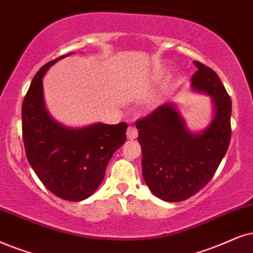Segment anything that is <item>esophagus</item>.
<instances>
[{"mask_svg":"<svg viewBox=\"0 0 253 253\" xmlns=\"http://www.w3.org/2000/svg\"><path fill=\"white\" fill-rule=\"evenodd\" d=\"M137 136V129L134 126H129L127 128V139L134 140Z\"/></svg>","mask_w":253,"mask_h":253,"instance_id":"34e87169","label":"esophagus"}]
</instances>
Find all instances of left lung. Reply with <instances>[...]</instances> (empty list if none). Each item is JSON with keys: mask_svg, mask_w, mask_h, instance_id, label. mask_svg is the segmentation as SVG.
Here are the masks:
<instances>
[{"mask_svg": "<svg viewBox=\"0 0 253 253\" xmlns=\"http://www.w3.org/2000/svg\"><path fill=\"white\" fill-rule=\"evenodd\" d=\"M191 77V86L210 95L215 106L211 124L201 133L187 129L172 104L159 106L137 120L142 150V176L155 196L180 202L194 196L211 180L231 140V99L219 77L204 64Z\"/></svg>", "mask_w": 253, "mask_h": 253, "instance_id": "obj_1", "label": "left lung"}]
</instances>
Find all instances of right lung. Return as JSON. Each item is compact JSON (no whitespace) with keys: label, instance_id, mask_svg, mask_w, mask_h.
Wrapping results in <instances>:
<instances>
[{"label":"right lung","instance_id":"1","mask_svg":"<svg viewBox=\"0 0 253 253\" xmlns=\"http://www.w3.org/2000/svg\"><path fill=\"white\" fill-rule=\"evenodd\" d=\"M42 66L22 105L25 155L42 183L63 200L78 202L91 196L104 180L112 155L126 141L127 124L69 128L46 112L43 76L56 62Z\"/></svg>","mask_w":253,"mask_h":253}]
</instances>
